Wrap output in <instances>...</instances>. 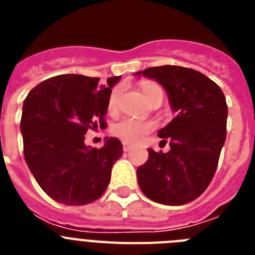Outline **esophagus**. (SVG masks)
Wrapping results in <instances>:
<instances>
[{"label":"esophagus","instance_id":"1","mask_svg":"<svg viewBox=\"0 0 255 255\" xmlns=\"http://www.w3.org/2000/svg\"><path fill=\"white\" fill-rule=\"evenodd\" d=\"M123 149H124V152H129V150L131 149V145L128 143H123Z\"/></svg>","mask_w":255,"mask_h":255}]
</instances>
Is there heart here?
I'll use <instances>...</instances> for the list:
<instances>
[{"instance_id": "1", "label": "heart", "mask_w": 255, "mask_h": 255, "mask_svg": "<svg viewBox=\"0 0 255 255\" xmlns=\"http://www.w3.org/2000/svg\"><path fill=\"white\" fill-rule=\"evenodd\" d=\"M140 87L148 101L155 92L162 89L158 84H155L153 82H143ZM119 98H120V91L119 89L112 91L107 102L108 114H115L117 111ZM153 128H154V124L152 121L139 120V119H134V117H124V119H121V120H119L116 124L112 125L111 131L112 134L116 135L117 138L123 139L126 143H139L140 140H143L144 136L148 132L152 131Z\"/></svg>"}]
</instances>
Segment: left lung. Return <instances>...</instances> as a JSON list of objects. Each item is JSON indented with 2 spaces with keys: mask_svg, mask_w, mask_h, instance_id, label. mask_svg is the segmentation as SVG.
<instances>
[{
  "mask_svg": "<svg viewBox=\"0 0 255 255\" xmlns=\"http://www.w3.org/2000/svg\"><path fill=\"white\" fill-rule=\"evenodd\" d=\"M136 75L158 82L176 112L158 131L162 141H170L171 149L148 150L147 162L136 170L139 186L155 203L182 206L193 202L213 179L226 139L224 92L206 75L188 67L163 65Z\"/></svg>",
  "mask_w": 255,
  "mask_h": 255,
  "instance_id": "8db88e82",
  "label": "left lung"
}]
</instances>
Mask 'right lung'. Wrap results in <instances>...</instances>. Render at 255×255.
I'll return each instance as SVG.
<instances>
[{
  "instance_id": "obj_1",
  "label": "right lung",
  "mask_w": 255,
  "mask_h": 255,
  "mask_svg": "<svg viewBox=\"0 0 255 255\" xmlns=\"http://www.w3.org/2000/svg\"><path fill=\"white\" fill-rule=\"evenodd\" d=\"M119 80L100 83V78L65 74L39 83L24 101L20 129L25 162L38 185L58 203L84 206L107 189L123 144L106 138L97 149L85 145L84 135L106 128L108 98Z\"/></svg>"
}]
</instances>
